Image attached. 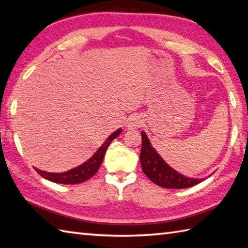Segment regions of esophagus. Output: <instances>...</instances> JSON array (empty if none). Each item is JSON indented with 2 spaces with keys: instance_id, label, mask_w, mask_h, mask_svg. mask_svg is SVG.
<instances>
[{
  "instance_id": "obj_1",
  "label": "esophagus",
  "mask_w": 248,
  "mask_h": 248,
  "mask_svg": "<svg viewBox=\"0 0 248 248\" xmlns=\"http://www.w3.org/2000/svg\"><path fill=\"white\" fill-rule=\"evenodd\" d=\"M141 124H142L141 117L132 116V117H130L128 120L127 127H128V129H136V128H139Z\"/></svg>"
}]
</instances>
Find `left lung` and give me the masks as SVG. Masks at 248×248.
<instances>
[{"instance_id":"obj_1","label":"left lung","mask_w":248,"mask_h":248,"mask_svg":"<svg viewBox=\"0 0 248 248\" xmlns=\"http://www.w3.org/2000/svg\"><path fill=\"white\" fill-rule=\"evenodd\" d=\"M142 148L140 160L144 174L157 186L166 188H186L205 179H191L179 173L165 163L154 147H152L145 132H141Z\"/></svg>"}]
</instances>
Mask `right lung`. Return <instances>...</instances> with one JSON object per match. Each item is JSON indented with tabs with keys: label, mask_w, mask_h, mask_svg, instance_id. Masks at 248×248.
<instances>
[{
	"label": "right lung",
	"mask_w": 248,
	"mask_h": 248,
	"mask_svg": "<svg viewBox=\"0 0 248 248\" xmlns=\"http://www.w3.org/2000/svg\"><path fill=\"white\" fill-rule=\"evenodd\" d=\"M121 133V129H118L112 134L107 138L104 144L98 148L95 154H94L91 158L85 161L82 165L78 166L74 169H70L66 172L62 173H53V172H46V171H42L38 168H35V171L43 177L44 179L48 180V181L55 182V183H62V184H78L87 181L90 178H92L94 174L96 173L98 168L101 167V164L104 158L106 150L108 148L109 144L114 139L119 136Z\"/></svg>",
	"instance_id": "obj_1"
}]
</instances>
